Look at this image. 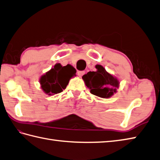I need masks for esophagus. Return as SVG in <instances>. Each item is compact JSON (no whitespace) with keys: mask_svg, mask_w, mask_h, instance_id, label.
Returning a JSON list of instances; mask_svg holds the SVG:
<instances>
[{"mask_svg":"<svg viewBox=\"0 0 160 160\" xmlns=\"http://www.w3.org/2000/svg\"><path fill=\"white\" fill-rule=\"evenodd\" d=\"M85 73V72H84V71H78V76H80V77H81V76H82Z\"/></svg>","mask_w":160,"mask_h":160,"instance_id":"34e87169","label":"esophagus"}]
</instances>
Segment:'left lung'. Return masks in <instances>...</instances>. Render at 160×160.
Listing matches in <instances>:
<instances>
[{"label":"left lung","mask_w":160,"mask_h":160,"mask_svg":"<svg viewBox=\"0 0 160 160\" xmlns=\"http://www.w3.org/2000/svg\"><path fill=\"white\" fill-rule=\"evenodd\" d=\"M96 71H89L82 76L90 92L102 98H109L118 92L120 82L100 64H96Z\"/></svg>","instance_id":"8db88e82"}]
</instances>
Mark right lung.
<instances>
[{
    "mask_svg": "<svg viewBox=\"0 0 160 160\" xmlns=\"http://www.w3.org/2000/svg\"><path fill=\"white\" fill-rule=\"evenodd\" d=\"M76 70L70 64L63 67L56 63L40 78V87L48 96L59 93L66 89L71 78L76 76Z\"/></svg>",
    "mask_w": 160,
    "mask_h": 160,
    "instance_id": "add662e5",
    "label": "right lung"
}]
</instances>
